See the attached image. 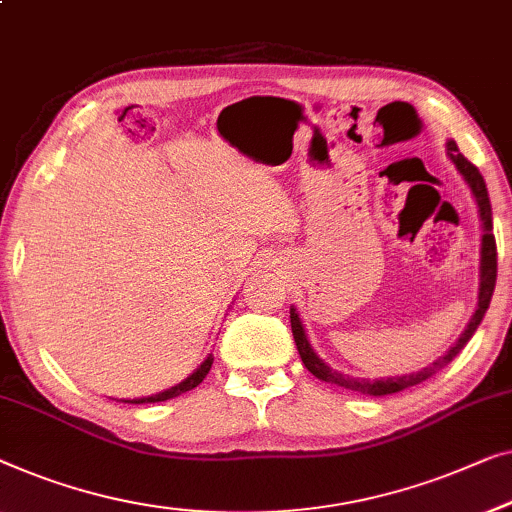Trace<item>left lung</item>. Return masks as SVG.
I'll return each mask as SVG.
<instances>
[{"instance_id":"left-lung-1","label":"left lung","mask_w":512,"mask_h":512,"mask_svg":"<svg viewBox=\"0 0 512 512\" xmlns=\"http://www.w3.org/2000/svg\"><path fill=\"white\" fill-rule=\"evenodd\" d=\"M446 150H448L450 161H453L457 168V173L462 175L466 187H469L473 201H476L480 231H483V235H480V284H478L476 311H473V316L469 318V323H466V328L462 335H459L457 342L450 346L439 360H434L429 367H422V369H418V372L402 374V376H383V379H353V376L337 372V369H332L323 358H318V353L314 351V346H311L309 337H307L305 325H302L298 309L291 307V330H293L295 346H298V353H300L302 362H305V367L316 376V379L342 385V388L362 392V395H372V397H383V395H392V392H402L406 388H411V385L427 381L429 376L446 367L448 362L453 360L455 355L466 346V342L473 337V332L478 330V325H480V321H483L487 307H490L494 284H496V242L492 235V205H490V196H487L483 175H480V170L473 166L469 159H464L462 154H459L455 140H448Z\"/></svg>"}]
</instances>
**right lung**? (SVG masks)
<instances>
[{"label": "right lung", "mask_w": 512, "mask_h": 512, "mask_svg": "<svg viewBox=\"0 0 512 512\" xmlns=\"http://www.w3.org/2000/svg\"><path fill=\"white\" fill-rule=\"evenodd\" d=\"M212 353H207V358L198 365L194 372H191L187 379L180 381L177 385H173V388H166L164 392H157V395H147V397H136V399H117V402H124V404H154V402H166V399H173V397H180L182 392L187 390H194L198 383H203V379L207 376V372H210L212 367Z\"/></svg>", "instance_id": "1"}]
</instances>
